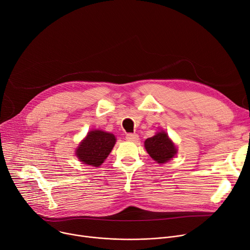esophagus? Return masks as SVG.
<instances>
[{"instance_id": "obj_1", "label": "esophagus", "mask_w": 250, "mask_h": 250, "mask_svg": "<svg viewBox=\"0 0 250 250\" xmlns=\"http://www.w3.org/2000/svg\"><path fill=\"white\" fill-rule=\"evenodd\" d=\"M125 139L129 142H138L139 141V136L137 134H126Z\"/></svg>"}]
</instances>
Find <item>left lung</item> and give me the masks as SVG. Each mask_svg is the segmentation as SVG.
<instances>
[{
    "instance_id": "8db88e82",
    "label": "left lung",
    "mask_w": 250,
    "mask_h": 250,
    "mask_svg": "<svg viewBox=\"0 0 250 250\" xmlns=\"http://www.w3.org/2000/svg\"><path fill=\"white\" fill-rule=\"evenodd\" d=\"M145 147L152 159L160 164L170 161L177 153L175 145L165 131L158 132L154 137L146 139Z\"/></svg>"
}]
</instances>
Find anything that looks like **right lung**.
I'll list each match as a JSON object with an SVG mask.
<instances>
[{
  "label": "right lung",
  "instance_id": "add662e5",
  "mask_svg": "<svg viewBox=\"0 0 250 250\" xmlns=\"http://www.w3.org/2000/svg\"><path fill=\"white\" fill-rule=\"evenodd\" d=\"M115 144V137L103 130L89 131L76 149V156L83 164L98 167L107 158Z\"/></svg>",
  "mask_w": 250,
  "mask_h": 250
}]
</instances>
